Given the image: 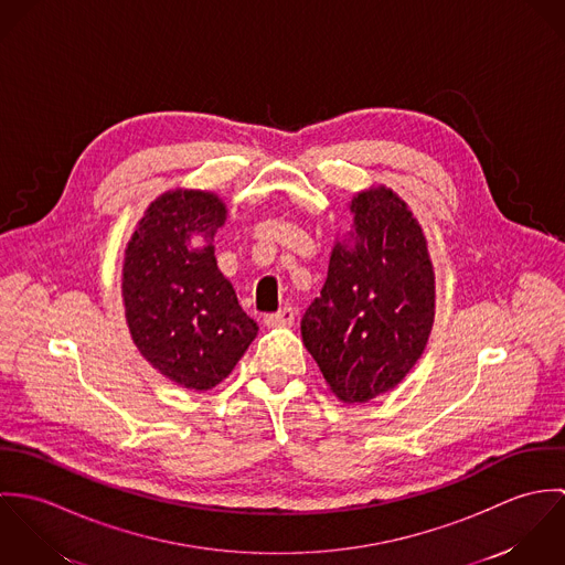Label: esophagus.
<instances>
[{
  "label": "esophagus",
  "mask_w": 565,
  "mask_h": 565,
  "mask_svg": "<svg viewBox=\"0 0 565 565\" xmlns=\"http://www.w3.org/2000/svg\"><path fill=\"white\" fill-rule=\"evenodd\" d=\"M263 322L267 323V326H291V323L296 322V311L291 307H285L278 313L265 316Z\"/></svg>",
  "instance_id": "obj_1"
}]
</instances>
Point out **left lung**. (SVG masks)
Wrapping results in <instances>:
<instances>
[{
  "mask_svg": "<svg viewBox=\"0 0 565 565\" xmlns=\"http://www.w3.org/2000/svg\"><path fill=\"white\" fill-rule=\"evenodd\" d=\"M350 211L354 247L334 245L322 294L300 328L337 398L367 403L394 390L422 356L435 276L422 228L394 191H363Z\"/></svg>",
  "mask_w": 565,
  "mask_h": 565,
  "instance_id": "obj_1",
  "label": "left lung"
}]
</instances>
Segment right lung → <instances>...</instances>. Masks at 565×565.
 Instances as JSON below:
<instances>
[{"instance_id": "1", "label": "right lung", "mask_w": 565, "mask_h": 565, "mask_svg": "<svg viewBox=\"0 0 565 565\" xmlns=\"http://www.w3.org/2000/svg\"><path fill=\"white\" fill-rule=\"evenodd\" d=\"M226 204L204 191H169L148 209L126 249L124 305L141 354L169 381L206 392L239 363L258 326L243 313L215 260Z\"/></svg>"}]
</instances>
